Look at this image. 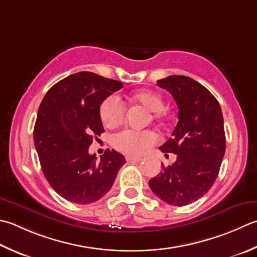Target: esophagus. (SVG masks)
I'll return each instance as SVG.
<instances>
[{"mask_svg": "<svg viewBox=\"0 0 257 257\" xmlns=\"http://www.w3.org/2000/svg\"><path fill=\"white\" fill-rule=\"evenodd\" d=\"M125 160L130 163H137V162H142L143 158L135 157V156H127V157H125Z\"/></svg>", "mask_w": 257, "mask_h": 257, "instance_id": "34e87169", "label": "esophagus"}]
</instances>
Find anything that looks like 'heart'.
<instances>
[{"label":"heart","mask_w":257,"mask_h":257,"mask_svg":"<svg viewBox=\"0 0 257 257\" xmlns=\"http://www.w3.org/2000/svg\"><path fill=\"white\" fill-rule=\"evenodd\" d=\"M130 100L142 103L149 111L153 112L154 118H158L160 110L164 108V100L158 93L154 91H138L130 95ZM125 114V107L121 99L117 95H109L99 107V115L102 123L107 128H114L122 122ZM157 142V135L152 130L124 129L113 135V147L127 155L139 156L145 154Z\"/></svg>","instance_id":"obj_1"}]
</instances>
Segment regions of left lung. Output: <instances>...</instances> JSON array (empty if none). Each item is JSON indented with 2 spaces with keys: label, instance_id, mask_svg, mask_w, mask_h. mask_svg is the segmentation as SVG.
<instances>
[{
  "label": "left lung",
  "instance_id": "1",
  "mask_svg": "<svg viewBox=\"0 0 257 257\" xmlns=\"http://www.w3.org/2000/svg\"><path fill=\"white\" fill-rule=\"evenodd\" d=\"M157 85L173 95L178 122L159 149L177 155L168 167L162 165L149 187L163 202L186 206L208 192L217 178L225 155L226 138L220 105L204 85L185 75H169Z\"/></svg>",
  "mask_w": 257,
  "mask_h": 257
}]
</instances>
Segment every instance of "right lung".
Instances as JSON below:
<instances>
[{
  "mask_svg": "<svg viewBox=\"0 0 257 257\" xmlns=\"http://www.w3.org/2000/svg\"><path fill=\"white\" fill-rule=\"evenodd\" d=\"M122 82L92 72H78L55 83L44 95L34 124V145L42 172L61 197L75 204L97 202L112 187L123 156L107 149L89 154L103 125L99 107Z\"/></svg>",
  "mask_w": 257,
  "mask_h": 257,
  "instance_id": "obj_1",
  "label": "right lung"
}]
</instances>
